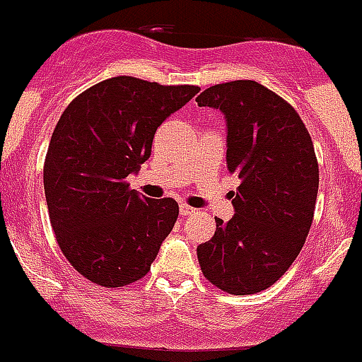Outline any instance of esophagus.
<instances>
[{"mask_svg": "<svg viewBox=\"0 0 362 362\" xmlns=\"http://www.w3.org/2000/svg\"><path fill=\"white\" fill-rule=\"evenodd\" d=\"M180 213L182 214V216H192V214L195 213V209H193L192 206H188V204H181Z\"/></svg>", "mask_w": 362, "mask_h": 362, "instance_id": "34e87169", "label": "esophagus"}]
</instances>
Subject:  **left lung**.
Instances as JSON below:
<instances>
[{
	"label": "left lung",
	"instance_id": "obj_1",
	"mask_svg": "<svg viewBox=\"0 0 362 362\" xmlns=\"http://www.w3.org/2000/svg\"><path fill=\"white\" fill-rule=\"evenodd\" d=\"M195 102L225 114L227 169L241 180L234 216L214 218V235L197 246L200 269L223 292L257 294L284 276L310 232L318 192L313 142L294 107L255 81L211 86Z\"/></svg>",
	"mask_w": 362,
	"mask_h": 362
}]
</instances>
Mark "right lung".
I'll list each match as a JSON object with an SVG mask.
<instances>
[{
	"label": "right lung",
	"instance_id": "obj_1",
	"mask_svg": "<svg viewBox=\"0 0 362 362\" xmlns=\"http://www.w3.org/2000/svg\"><path fill=\"white\" fill-rule=\"evenodd\" d=\"M199 91L119 75L61 114L44 163L45 200L61 252L86 280L116 288L151 269L180 206L139 195L127 177L151 156L160 124Z\"/></svg>",
	"mask_w": 362,
	"mask_h": 362
}]
</instances>
